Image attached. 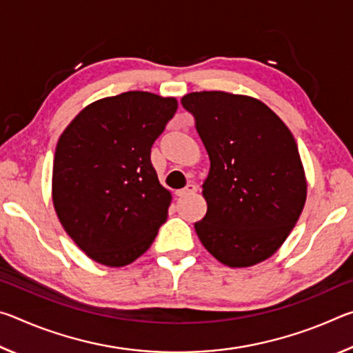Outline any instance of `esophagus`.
I'll return each mask as SVG.
<instances>
[{
  "label": "esophagus",
  "instance_id": "1",
  "mask_svg": "<svg viewBox=\"0 0 353 353\" xmlns=\"http://www.w3.org/2000/svg\"><path fill=\"white\" fill-rule=\"evenodd\" d=\"M196 185L194 183H188L187 187L185 188H182V190H177L176 191V194L179 196V198H185V196H188V194H193V193H196Z\"/></svg>",
  "mask_w": 353,
  "mask_h": 353
}]
</instances>
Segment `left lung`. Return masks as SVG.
Returning <instances> with one entry per match:
<instances>
[{
	"label": "left lung",
	"instance_id": "8db88e82",
	"mask_svg": "<svg viewBox=\"0 0 353 353\" xmlns=\"http://www.w3.org/2000/svg\"><path fill=\"white\" fill-rule=\"evenodd\" d=\"M210 159L202 183L207 213L194 223L201 243L230 268L270 259L288 238L307 199L294 137L261 101L227 92L181 99Z\"/></svg>",
	"mask_w": 353,
	"mask_h": 353
}]
</instances>
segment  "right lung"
<instances>
[{"label":"right lung","mask_w":353,"mask_h":353,"mask_svg":"<svg viewBox=\"0 0 353 353\" xmlns=\"http://www.w3.org/2000/svg\"><path fill=\"white\" fill-rule=\"evenodd\" d=\"M177 110L176 98L126 92L77 113L57 141L52 204L65 232L92 260L135 261L168 216L151 148Z\"/></svg>","instance_id":"add662e5"}]
</instances>
